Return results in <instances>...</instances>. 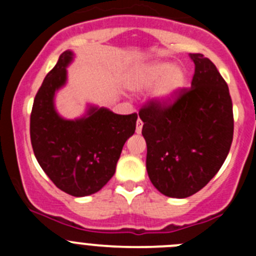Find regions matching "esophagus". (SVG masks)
Wrapping results in <instances>:
<instances>
[{"label":"esophagus","mask_w":256,"mask_h":256,"mask_svg":"<svg viewBox=\"0 0 256 256\" xmlns=\"http://www.w3.org/2000/svg\"><path fill=\"white\" fill-rule=\"evenodd\" d=\"M142 126H144V123H142L141 119H138L137 120V126H136V132L138 133V134L142 132Z\"/></svg>","instance_id":"obj_1"}]
</instances>
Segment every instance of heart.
Instances as JSON below:
<instances>
[{
  "label": "heart",
  "instance_id": "obj_1",
  "mask_svg": "<svg viewBox=\"0 0 256 256\" xmlns=\"http://www.w3.org/2000/svg\"><path fill=\"white\" fill-rule=\"evenodd\" d=\"M186 73L170 61H154L142 68L133 79L137 91H148L156 86L154 100L162 106L176 101L186 86Z\"/></svg>",
  "mask_w": 256,
  "mask_h": 256
}]
</instances>
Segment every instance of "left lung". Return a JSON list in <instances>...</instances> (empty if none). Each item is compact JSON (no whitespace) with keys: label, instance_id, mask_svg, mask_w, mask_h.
<instances>
[{"label":"left lung","instance_id":"1","mask_svg":"<svg viewBox=\"0 0 256 256\" xmlns=\"http://www.w3.org/2000/svg\"><path fill=\"white\" fill-rule=\"evenodd\" d=\"M191 88L170 106L151 102L138 112L148 144V178L162 195L184 198L209 183L224 162L234 138L230 90L216 65L201 54Z\"/></svg>","mask_w":256,"mask_h":256}]
</instances>
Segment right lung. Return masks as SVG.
I'll return each mask as SVG.
<instances>
[{"instance_id":"obj_1","label":"right lung","mask_w":256,"mask_h":256,"mask_svg":"<svg viewBox=\"0 0 256 256\" xmlns=\"http://www.w3.org/2000/svg\"><path fill=\"white\" fill-rule=\"evenodd\" d=\"M74 56L70 50L62 52L36 94L30 141L38 164L55 186L83 198L100 191L114 176L124 144L136 130L137 114L88 105L80 118L61 116L55 96L66 84V68Z\"/></svg>"}]
</instances>
